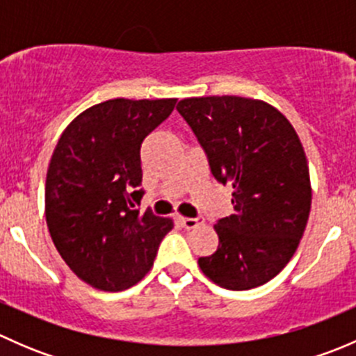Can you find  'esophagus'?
Here are the masks:
<instances>
[{
	"label": "esophagus",
	"mask_w": 356,
	"mask_h": 356,
	"mask_svg": "<svg viewBox=\"0 0 356 356\" xmlns=\"http://www.w3.org/2000/svg\"><path fill=\"white\" fill-rule=\"evenodd\" d=\"M179 220H181V225L184 229H196V227H200V225L204 224V218H201V217H198V218L181 217Z\"/></svg>",
	"instance_id": "obj_1"
}]
</instances>
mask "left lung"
Segmentation results:
<instances>
[{
    "mask_svg": "<svg viewBox=\"0 0 356 356\" xmlns=\"http://www.w3.org/2000/svg\"><path fill=\"white\" fill-rule=\"evenodd\" d=\"M177 110L213 177L234 189V213L213 225L218 248L200 258L201 272L225 289L258 288L288 265L307 227L312 186L303 145L288 118L261 99L186 98Z\"/></svg>",
    "mask_w": 356,
    "mask_h": 356,
    "instance_id": "1",
    "label": "left lung"
}]
</instances>
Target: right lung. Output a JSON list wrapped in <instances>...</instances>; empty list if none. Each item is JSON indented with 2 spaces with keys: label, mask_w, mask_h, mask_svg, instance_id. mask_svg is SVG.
<instances>
[{
  "label": "right lung",
  "mask_w": 356,
  "mask_h": 356,
  "mask_svg": "<svg viewBox=\"0 0 356 356\" xmlns=\"http://www.w3.org/2000/svg\"><path fill=\"white\" fill-rule=\"evenodd\" d=\"M177 99H108L74 118L46 174V224L60 257L86 284L124 291L152 268L172 218L139 213L141 145Z\"/></svg>",
  "instance_id": "1"
}]
</instances>
